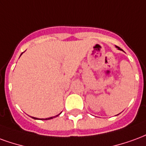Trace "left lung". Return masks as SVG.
Listing matches in <instances>:
<instances>
[{"mask_svg":"<svg viewBox=\"0 0 146 146\" xmlns=\"http://www.w3.org/2000/svg\"><path fill=\"white\" fill-rule=\"evenodd\" d=\"M116 48H118V49H119V50H121V51H122V49H121V48H119V47H117V46H116Z\"/></svg>","mask_w":146,"mask_h":146,"instance_id":"left-lung-1","label":"left lung"}]
</instances>
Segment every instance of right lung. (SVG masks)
Instances as JSON below:
<instances>
[{
    "instance_id": "obj_1",
    "label": "right lung",
    "mask_w": 146,
    "mask_h": 146,
    "mask_svg": "<svg viewBox=\"0 0 146 146\" xmlns=\"http://www.w3.org/2000/svg\"><path fill=\"white\" fill-rule=\"evenodd\" d=\"M22 54H23V53H22ZM59 114H60V113H59ZM59 114H58V115H59ZM58 115H57V116H51V117H49V118H46V119H53L54 117H56V116H58ZM32 118H33V119H38L37 118H36V117H32Z\"/></svg>"
}]
</instances>
